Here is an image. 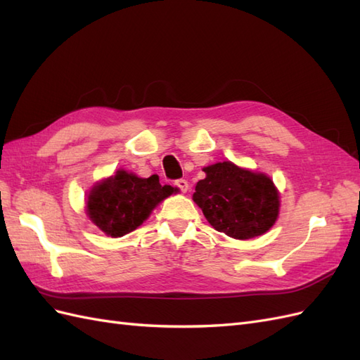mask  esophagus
<instances>
[{
    "mask_svg": "<svg viewBox=\"0 0 360 360\" xmlns=\"http://www.w3.org/2000/svg\"><path fill=\"white\" fill-rule=\"evenodd\" d=\"M176 186L184 193V192H188V189H189V183H188V180L180 179V180L176 181Z\"/></svg>",
    "mask_w": 360,
    "mask_h": 360,
    "instance_id": "34e87169",
    "label": "esophagus"
}]
</instances>
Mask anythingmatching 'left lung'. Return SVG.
Segmentation results:
<instances>
[{"label":"left lung","mask_w":360,"mask_h":360,"mask_svg":"<svg viewBox=\"0 0 360 360\" xmlns=\"http://www.w3.org/2000/svg\"><path fill=\"white\" fill-rule=\"evenodd\" d=\"M202 171L206 179L197 183L192 198L213 229L245 240L264 235L274 226L280 197L268 176L231 162L210 165Z\"/></svg>","instance_id":"1"}]
</instances>
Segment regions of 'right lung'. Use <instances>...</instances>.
I'll return each instance as SVG.
<instances>
[{
    "label": "right lung",
    "instance_id": "obj_1",
    "mask_svg": "<svg viewBox=\"0 0 360 360\" xmlns=\"http://www.w3.org/2000/svg\"><path fill=\"white\" fill-rule=\"evenodd\" d=\"M177 192L159 183V176L141 179L124 169L96 183L86 201L87 217L112 238H121L138 229L160 201Z\"/></svg>",
    "mask_w": 360,
    "mask_h": 360
}]
</instances>
